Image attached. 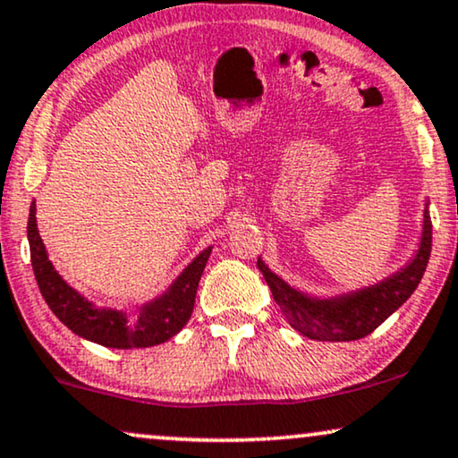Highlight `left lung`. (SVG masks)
<instances>
[{"label":"left lung","mask_w":458,"mask_h":458,"mask_svg":"<svg viewBox=\"0 0 458 458\" xmlns=\"http://www.w3.org/2000/svg\"><path fill=\"white\" fill-rule=\"evenodd\" d=\"M429 253L431 219L428 200L417 251L400 270L375 284L337 293L331 297H318L295 289L276 272H272L261 258L258 259V267L264 274L280 312L297 333L316 341H356L373 333L412 295L428 267Z\"/></svg>","instance_id":"8db88e82"}]
</instances>
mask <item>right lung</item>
Returning <instances> with one entry per match:
<instances>
[{"label": "right lung", "mask_w": 458, "mask_h": 458, "mask_svg": "<svg viewBox=\"0 0 458 458\" xmlns=\"http://www.w3.org/2000/svg\"><path fill=\"white\" fill-rule=\"evenodd\" d=\"M38 207L30 203L27 236L30 247V266L38 280L41 295L56 318L79 337L94 341L98 345L117 347V350H138L165 344L178 335L191 320L199 280L203 274L211 249L207 247L172 280L165 291L150 301L138 303L133 316L125 310L100 308L60 276L50 261L38 228Z\"/></svg>", "instance_id": "add662e5"}]
</instances>
